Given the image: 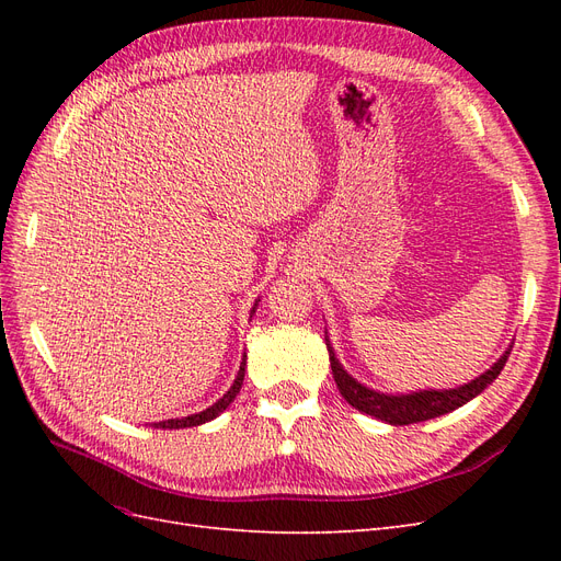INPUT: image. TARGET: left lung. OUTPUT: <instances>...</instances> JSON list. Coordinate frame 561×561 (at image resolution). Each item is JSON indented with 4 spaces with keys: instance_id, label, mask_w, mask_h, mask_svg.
<instances>
[{
    "instance_id": "left-lung-1",
    "label": "left lung",
    "mask_w": 561,
    "mask_h": 561,
    "mask_svg": "<svg viewBox=\"0 0 561 561\" xmlns=\"http://www.w3.org/2000/svg\"><path fill=\"white\" fill-rule=\"evenodd\" d=\"M325 342H328L330 367H332L339 393H342L344 400L351 407H355L358 412L381 419V421L390 423V426H410V423L428 421L435 416L449 414V412L458 410V407H463L474 396H480L482 390L501 375L507 355H511V351H513V346H511L494 365L484 371V375H480L478 379H472L470 383H463L458 388H449V390L447 388L445 390L431 388V390H416V393H407V396H388V393H379V390H371V388L363 386L360 381H355L342 367V363L336 360L330 339H325Z\"/></svg>"
}]
</instances>
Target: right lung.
<instances>
[{
  "mask_svg": "<svg viewBox=\"0 0 561 561\" xmlns=\"http://www.w3.org/2000/svg\"><path fill=\"white\" fill-rule=\"evenodd\" d=\"M257 301H260V299H257ZM257 301H254V307H252V311H250V318H252L254 309H257ZM245 358H248V355H243L241 369H239V375H236V379H233L231 388H229L227 393H225L222 398H219L215 404H210L208 410H203V412H198V414H192V416H182V419H168V421H159V423H154V428H168V431H178V428H192V426H201V423L213 421L215 416L222 414V412L227 410V407L233 402V398L239 396V390H241V386H243V377H245Z\"/></svg>",
  "mask_w": 561,
  "mask_h": 561,
  "instance_id": "right-lung-1",
  "label": "right lung"
}]
</instances>
